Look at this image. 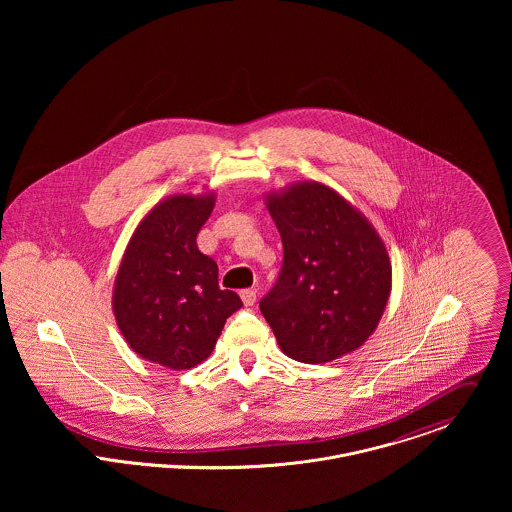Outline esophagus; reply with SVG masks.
<instances>
[{
  "mask_svg": "<svg viewBox=\"0 0 512 512\" xmlns=\"http://www.w3.org/2000/svg\"><path fill=\"white\" fill-rule=\"evenodd\" d=\"M240 297H242V303H244L246 307H250V305L256 303V290H242Z\"/></svg>",
  "mask_w": 512,
  "mask_h": 512,
  "instance_id": "34e87169",
  "label": "esophagus"
}]
</instances>
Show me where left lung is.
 Returning <instances> with one entry per match:
<instances>
[{
  "label": "left lung",
  "instance_id": "1",
  "mask_svg": "<svg viewBox=\"0 0 512 512\" xmlns=\"http://www.w3.org/2000/svg\"><path fill=\"white\" fill-rule=\"evenodd\" d=\"M284 244L274 290L260 301L284 355L331 363L365 345L392 290L386 246L365 215L319 181L266 195Z\"/></svg>",
  "mask_w": 512,
  "mask_h": 512
}]
</instances>
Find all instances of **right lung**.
Wrapping results in <instances>:
<instances>
[{"mask_svg":"<svg viewBox=\"0 0 512 512\" xmlns=\"http://www.w3.org/2000/svg\"><path fill=\"white\" fill-rule=\"evenodd\" d=\"M217 195L179 193L136 226L122 256L112 311L130 349L153 365L189 370L213 353L226 319L242 307L220 290L219 266L197 246Z\"/></svg>","mask_w":512,"mask_h":512,"instance_id":"1","label":"right lung"}]
</instances>
